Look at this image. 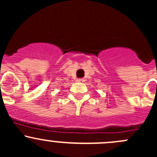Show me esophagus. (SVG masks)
<instances>
[{
  "label": "esophagus",
  "mask_w": 157,
  "mask_h": 157,
  "mask_svg": "<svg viewBox=\"0 0 157 157\" xmlns=\"http://www.w3.org/2000/svg\"><path fill=\"white\" fill-rule=\"evenodd\" d=\"M77 81L79 82V83H83V82L85 81V80L83 78H79V79H77Z\"/></svg>",
  "instance_id": "34e87169"
}]
</instances>
